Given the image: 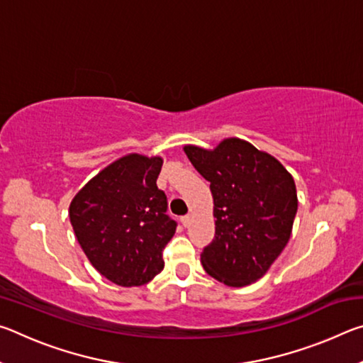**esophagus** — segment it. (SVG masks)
<instances>
[{"label": "esophagus", "mask_w": 363, "mask_h": 363, "mask_svg": "<svg viewBox=\"0 0 363 363\" xmlns=\"http://www.w3.org/2000/svg\"><path fill=\"white\" fill-rule=\"evenodd\" d=\"M181 223H182L184 227H187L190 224V216H182L181 218Z\"/></svg>", "instance_id": "34e87169"}]
</instances>
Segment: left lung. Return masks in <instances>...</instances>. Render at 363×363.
<instances>
[{
  "label": "left lung",
  "instance_id": "obj_1",
  "mask_svg": "<svg viewBox=\"0 0 363 363\" xmlns=\"http://www.w3.org/2000/svg\"><path fill=\"white\" fill-rule=\"evenodd\" d=\"M210 182L216 233L201 251L208 274L229 286L261 279L286 247L298 211L296 186L279 160L230 138L214 150L186 145Z\"/></svg>",
  "mask_w": 363,
  "mask_h": 363
}]
</instances>
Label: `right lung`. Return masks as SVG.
<instances>
[{
  "mask_svg": "<svg viewBox=\"0 0 363 363\" xmlns=\"http://www.w3.org/2000/svg\"><path fill=\"white\" fill-rule=\"evenodd\" d=\"M160 157L131 153L102 169L75 195L70 223L97 272L120 286L150 281L164 266L163 250L177 223L157 187Z\"/></svg>",
  "mask_w": 363,
  "mask_h": 363,
  "instance_id": "right-lung-1",
  "label": "right lung"
}]
</instances>
